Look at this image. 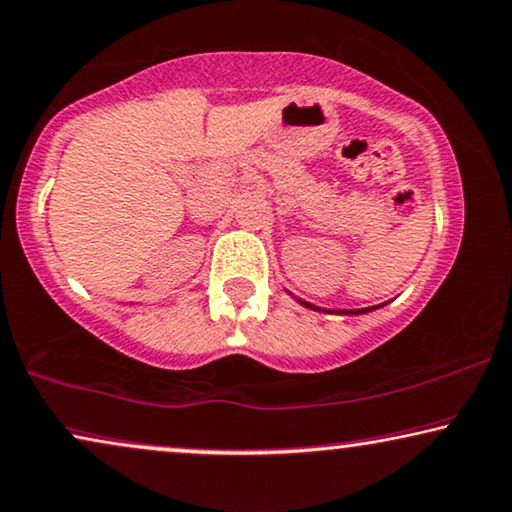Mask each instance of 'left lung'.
Wrapping results in <instances>:
<instances>
[{"label": "left lung", "mask_w": 512, "mask_h": 512, "mask_svg": "<svg viewBox=\"0 0 512 512\" xmlns=\"http://www.w3.org/2000/svg\"><path fill=\"white\" fill-rule=\"evenodd\" d=\"M287 294H291V291H287ZM294 296V294H291ZM298 303L303 305V308H310V310H317V313H329V315H367V313H374V310H378L381 308V305H386V303H381V305H369V308H355V310H336V308H320V305H313V303H308V301H303V298H298V296H294Z\"/></svg>", "instance_id": "8db88e82"}]
</instances>
